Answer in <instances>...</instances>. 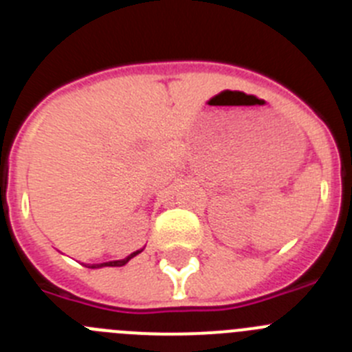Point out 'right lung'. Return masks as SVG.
I'll use <instances>...</instances> for the list:
<instances>
[{
	"label": "right lung",
	"instance_id": "right-lung-1",
	"mask_svg": "<svg viewBox=\"0 0 352 352\" xmlns=\"http://www.w3.org/2000/svg\"><path fill=\"white\" fill-rule=\"evenodd\" d=\"M142 250H144V248H141V250L132 252V254H130V256H126L125 259H120V261H107V263H100V264H88V268H104V266H125V264L129 263L130 259H133V257L138 256V254H141Z\"/></svg>",
	"mask_w": 352,
	"mask_h": 352
}]
</instances>
